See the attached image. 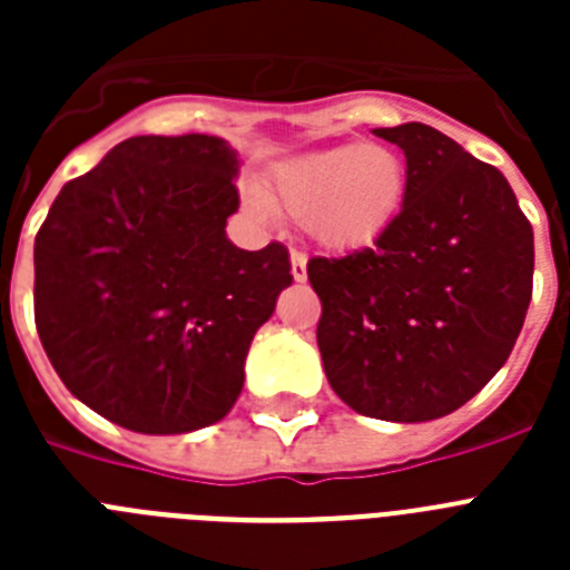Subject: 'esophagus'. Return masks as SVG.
I'll return each mask as SVG.
<instances>
[{
    "label": "esophagus",
    "instance_id": "34e87169",
    "mask_svg": "<svg viewBox=\"0 0 570 570\" xmlns=\"http://www.w3.org/2000/svg\"><path fill=\"white\" fill-rule=\"evenodd\" d=\"M291 274H294L296 282L308 279V256L302 250H291Z\"/></svg>",
    "mask_w": 570,
    "mask_h": 570
}]
</instances>
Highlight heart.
<instances>
[{"label": "heart", "mask_w": 570, "mask_h": 570, "mask_svg": "<svg viewBox=\"0 0 570 570\" xmlns=\"http://www.w3.org/2000/svg\"><path fill=\"white\" fill-rule=\"evenodd\" d=\"M405 163L385 145H342L288 163L274 176L268 203L302 219L314 242L351 250L380 239L405 199ZM259 214L268 205L250 199Z\"/></svg>", "instance_id": "1"}]
</instances>
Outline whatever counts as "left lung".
<instances>
[{
  "label": "left lung",
  "instance_id": "left-lung-1",
  "mask_svg": "<svg viewBox=\"0 0 570 570\" xmlns=\"http://www.w3.org/2000/svg\"><path fill=\"white\" fill-rule=\"evenodd\" d=\"M405 154V199L371 248L314 256L331 387L356 414L428 422L505 365L533 288V230L505 176L431 125L376 128Z\"/></svg>",
  "mask_w": 570,
  "mask_h": 570
}]
</instances>
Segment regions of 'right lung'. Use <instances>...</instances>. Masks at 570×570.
Listing matches in <instances>:
<instances>
[{
    "label": "right lung",
    "instance_id": "obj_1",
    "mask_svg": "<svg viewBox=\"0 0 570 570\" xmlns=\"http://www.w3.org/2000/svg\"><path fill=\"white\" fill-rule=\"evenodd\" d=\"M239 156L208 134L130 136L70 179L33 242V314L79 402L136 434L223 420L245 356L288 288L291 256L242 250Z\"/></svg>",
    "mask_w": 570,
    "mask_h": 570
}]
</instances>
